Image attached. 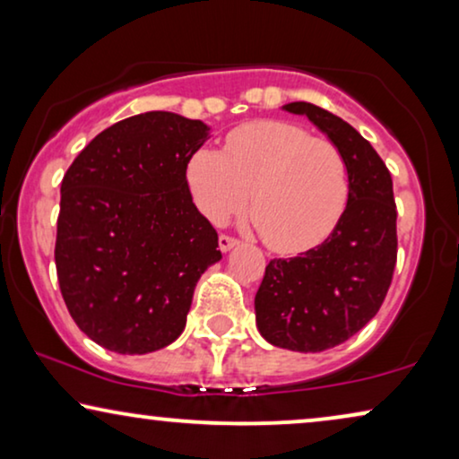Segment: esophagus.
<instances>
[{
    "instance_id": "esophagus-1",
    "label": "esophagus",
    "mask_w": 459,
    "mask_h": 459,
    "mask_svg": "<svg viewBox=\"0 0 459 459\" xmlns=\"http://www.w3.org/2000/svg\"><path fill=\"white\" fill-rule=\"evenodd\" d=\"M238 244V240L236 238H231V236H228V234H221L219 236V248L223 250V253H228L230 248H234Z\"/></svg>"
}]
</instances>
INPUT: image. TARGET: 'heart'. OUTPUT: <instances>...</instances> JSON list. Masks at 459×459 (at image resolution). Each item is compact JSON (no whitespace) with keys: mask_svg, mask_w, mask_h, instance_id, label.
I'll list each match as a JSON object with an SVG mask.
<instances>
[{"mask_svg":"<svg viewBox=\"0 0 459 459\" xmlns=\"http://www.w3.org/2000/svg\"><path fill=\"white\" fill-rule=\"evenodd\" d=\"M196 209L212 223L247 209L275 253L322 244L344 215L349 173L334 143L286 121H253L225 135V154L203 148L186 169Z\"/></svg>","mask_w":459,"mask_h":459,"instance_id":"1","label":"heart"}]
</instances>
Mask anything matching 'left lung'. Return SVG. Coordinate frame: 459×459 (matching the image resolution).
Segmentation results:
<instances>
[{"label": "left lung", "instance_id": "1", "mask_svg": "<svg viewBox=\"0 0 459 459\" xmlns=\"http://www.w3.org/2000/svg\"><path fill=\"white\" fill-rule=\"evenodd\" d=\"M341 150L349 203L336 230L292 259H272L256 290V328L275 347L319 353L357 334L385 300L397 263L391 173L359 131L309 102L286 104Z\"/></svg>", "mask_w": 459, "mask_h": 459}]
</instances>
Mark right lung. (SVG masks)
<instances>
[{
    "label": "right lung",
    "instance_id": "right-lung-1",
    "mask_svg": "<svg viewBox=\"0 0 459 459\" xmlns=\"http://www.w3.org/2000/svg\"><path fill=\"white\" fill-rule=\"evenodd\" d=\"M206 135L203 121L143 112L98 134L65 173L56 272L68 313L100 347L143 355L171 344L200 275L221 259L186 179Z\"/></svg>",
    "mask_w": 459,
    "mask_h": 459
}]
</instances>
